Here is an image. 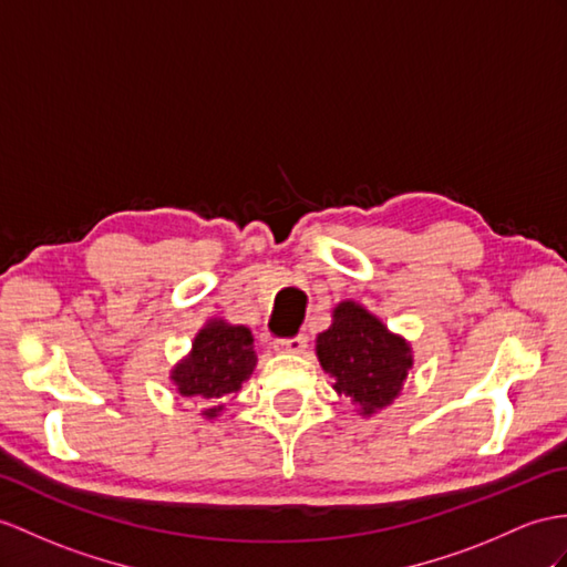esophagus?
<instances>
[{"label":"esophagus","mask_w":567,"mask_h":567,"mask_svg":"<svg viewBox=\"0 0 567 567\" xmlns=\"http://www.w3.org/2000/svg\"><path fill=\"white\" fill-rule=\"evenodd\" d=\"M276 351H284V353H302L308 349V337L306 334H296L291 339H281L274 343Z\"/></svg>","instance_id":"obj_1"}]
</instances>
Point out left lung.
Wrapping results in <instances>:
<instances>
[{"label": "left lung", "instance_id": "8db88e82", "mask_svg": "<svg viewBox=\"0 0 567 567\" xmlns=\"http://www.w3.org/2000/svg\"><path fill=\"white\" fill-rule=\"evenodd\" d=\"M315 351L322 370L334 378L337 394L349 396L363 416L394 402L413 365L409 341L353 300L334 308Z\"/></svg>", "mask_w": 567, "mask_h": 567}]
</instances>
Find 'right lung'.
<instances>
[{
    "label": "right lung",
    "instance_id": "obj_1",
    "mask_svg": "<svg viewBox=\"0 0 567 567\" xmlns=\"http://www.w3.org/2000/svg\"><path fill=\"white\" fill-rule=\"evenodd\" d=\"M257 365L252 331L226 320L206 322L192 341V351L179 361L171 380L179 396L206 402L204 419H216L224 411L226 396L236 394Z\"/></svg>",
    "mask_w": 567,
    "mask_h": 567
}]
</instances>
